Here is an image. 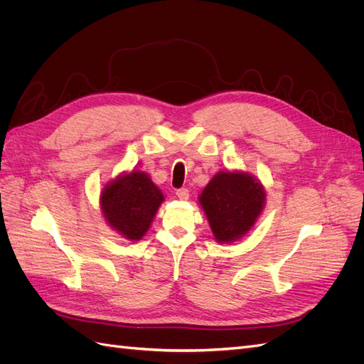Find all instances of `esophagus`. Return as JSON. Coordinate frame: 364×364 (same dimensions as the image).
<instances>
[{
	"mask_svg": "<svg viewBox=\"0 0 364 364\" xmlns=\"http://www.w3.org/2000/svg\"><path fill=\"white\" fill-rule=\"evenodd\" d=\"M177 196H178V199H181V200H186V199H189V191L187 189H178L177 191Z\"/></svg>",
	"mask_w": 364,
	"mask_h": 364,
	"instance_id": "34e87169",
	"label": "esophagus"
}]
</instances>
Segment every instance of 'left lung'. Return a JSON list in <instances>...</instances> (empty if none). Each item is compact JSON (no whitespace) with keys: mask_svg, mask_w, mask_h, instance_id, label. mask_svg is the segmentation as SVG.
<instances>
[{"mask_svg":"<svg viewBox=\"0 0 364 364\" xmlns=\"http://www.w3.org/2000/svg\"><path fill=\"white\" fill-rule=\"evenodd\" d=\"M265 187L245 171H219L198 196L214 240L230 245L243 238L265 207Z\"/></svg>","mask_w":364,"mask_h":364,"instance_id":"obj_1","label":"left lung"}]
</instances>
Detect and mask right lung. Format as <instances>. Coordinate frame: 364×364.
<instances>
[{
    "label": "right lung",
    "instance_id": "1",
    "mask_svg": "<svg viewBox=\"0 0 364 364\" xmlns=\"http://www.w3.org/2000/svg\"><path fill=\"white\" fill-rule=\"evenodd\" d=\"M165 200L151 177L141 169L121 172L100 192V211L107 226L129 241L141 240Z\"/></svg>",
    "mask_w": 364,
    "mask_h": 364
}]
</instances>
